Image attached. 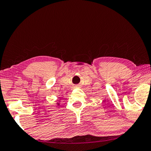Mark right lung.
Instances as JSON below:
<instances>
[{
  "label": "right lung",
  "instance_id": "right-lung-1",
  "mask_svg": "<svg viewBox=\"0 0 151 151\" xmlns=\"http://www.w3.org/2000/svg\"><path fill=\"white\" fill-rule=\"evenodd\" d=\"M58 104V105H59V104Z\"/></svg>",
  "mask_w": 151,
  "mask_h": 151
}]
</instances>
